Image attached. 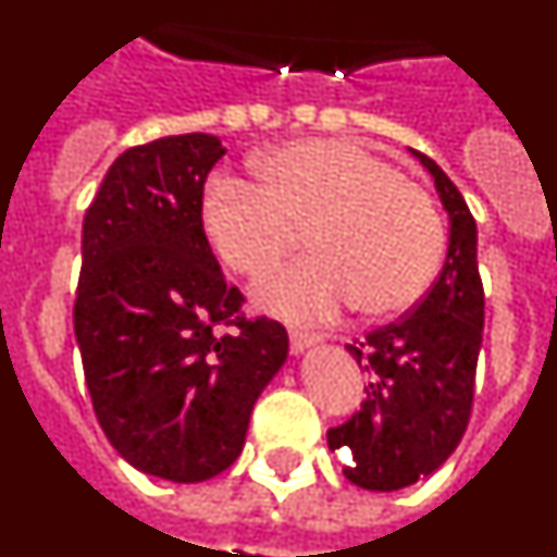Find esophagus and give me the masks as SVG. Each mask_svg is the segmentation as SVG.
<instances>
[{
  "label": "esophagus",
  "instance_id": "1",
  "mask_svg": "<svg viewBox=\"0 0 557 557\" xmlns=\"http://www.w3.org/2000/svg\"><path fill=\"white\" fill-rule=\"evenodd\" d=\"M321 343V334H309V332H289V351L304 354L307 348L318 346Z\"/></svg>",
  "mask_w": 557,
  "mask_h": 557
}]
</instances>
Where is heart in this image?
I'll return each instance as SVG.
<instances>
[{
  "label": "heart",
  "instance_id": "heart-1",
  "mask_svg": "<svg viewBox=\"0 0 557 557\" xmlns=\"http://www.w3.org/2000/svg\"><path fill=\"white\" fill-rule=\"evenodd\" d=\"M253 181L214 175L200 200L211 248L259 278L309 228L312 256L259 284L256 301L284 321H329L346 307L401 314L444 262L446 225L424 186L376 152L343 139H304L259 156Z\"/></svg>",
  "mask_w": 557,
  "mask_h": 557
}]
</instances>
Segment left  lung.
<instances>
[{
    "label": "left lung",
    "instance_id": "8db88e82",
    "mask_svg": "<svg viewBox=\"0 0 557 557\" xmlns=\"http://www.w3.org/2000/svg\"><path fill=\"white\" fill-rule=\"evenodd\" d=\"M435 178L449 214V250L430 293L398 323L346 346L366 368V401L329 430V449L346 457L343 474L368 491L407 488L457 449L474 401L485 293L476 268V223L441 166L410 150Z\"/></svg>",
    "mask_w": 557,
    "mask_h": 557
}]
</instances>
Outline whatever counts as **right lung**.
<instances>
[{"label": "right lung", "instance_id": "add662e5", "mask_svg": "<svg viewBox=\"0 0 557 557\" xmlns=\"http://www.w3.org/2000/svg\"><path fill=\"white\" fill-rule=\"evenodd\" d=\"M218 136L131 147L83 218L75 337L97 421L133 469L203 482L245 446L256 398L289 351L287 329L245 318L200 223Z\"/></svg>", "mask_w": 557, "mask_h": 557}]
</instances>
